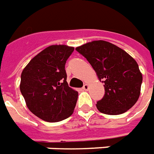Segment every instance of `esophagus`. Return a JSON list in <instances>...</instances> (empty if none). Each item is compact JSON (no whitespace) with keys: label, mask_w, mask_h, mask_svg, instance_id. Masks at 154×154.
<instances>
[{"label":"esophagus","mask_w":154,"mask_h":154,"mask_svg":"<svg viewBox=\"0 0 154 154\" xmlns=\"http://www.w3.org/2000/svg\"><path fill=\"white\" fill-rule=\"evenodd\" d=\"M88 88H89V86H88V84H85L84 85V87H83V89L85 90V91H87V90L88 89Z\"/></svg>","instance_id":"34e87169"}]
</instances>
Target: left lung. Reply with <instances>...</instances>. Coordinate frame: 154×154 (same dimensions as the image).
<instances>
[{"label":"left lung","mask_w":154,"mask_h":154,"mask_svg":"<svg viewBox=\"0 0 154 154\" xmlns=\"http://www.w3.org/2000/svg\"><path fill=\"white\" fill-rule=\"evenodd\" d=\"M75 50L88 61L104 84L105 95L97 103L99 111L110 115L121 114L136 103L143 78L132 57L105 40L87 43Z\"/></svg>","instance_id":"obj_1"}]
</instances>
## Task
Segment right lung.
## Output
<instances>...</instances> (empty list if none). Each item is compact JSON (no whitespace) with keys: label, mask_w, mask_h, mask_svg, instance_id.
Instances as JSON below:
<instances>
[{"label":"right lung","mask_w":154,"mask_h":154,"mask_svg":"<svg viewBox=\"0 0 154 154\" xmlns=\"http://www.w3.org/2000/svg\"><path fill=\"white\" fill-rule=\"evenodd\" d=\"M75 48L51 45L35 56L21 74L20 91L32 114L55 122L70 117L78 92L68 86L65 65Z\"/></svg>","instance_id":"obj_1"}]
</instances>
